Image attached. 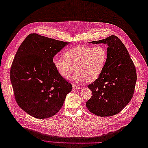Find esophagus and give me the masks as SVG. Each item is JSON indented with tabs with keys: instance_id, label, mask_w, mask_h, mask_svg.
Here are the masks:
<instances>
[{
	"instance_id": "1",
	"label": "esophagus",
	"mask_w": 148,
	"mask_h": 148,
	"mask_svg": "<svg viewBox=\"0 0 148 148\" xmlns=\"http://www.w3.org/2000/svg\"><path fill=\"white\" fill-rule=\"evenodd\" d=\"M72 86H73V89H80V86H79L77 85H75V84H73L72 85Z\"/></svg>"
}]
</instances>
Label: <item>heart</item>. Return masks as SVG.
Masks as SVG:
<instances>
[{
    "label": "heart",
    "instance_id": "1",
    "mask_svg": "<svg viewBox=\"0 0 148 148\" xmlns=\"http://www.w3.org/2000/svg\"><path fill=\"white\" fill-rule=\"evenodd\" d=\"M64 58L55 56L53 64L55 70L64 79L70 78L71 75L75 82L87 80L95 81L101 75L107 58L106 48L102 45L77 46L64 53Z\"/></svg>",
    "mask_w": 148,
    "mask_h": 148
}]
</instances>
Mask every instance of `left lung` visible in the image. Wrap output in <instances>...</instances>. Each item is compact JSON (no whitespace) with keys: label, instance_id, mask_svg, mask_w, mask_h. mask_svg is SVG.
Returning a JSON list of instances; mask_svg holds the SVG:
<instances>
[{"label":"left lung","instance_id":"1","mask_svg":"<svg viewBox=\"0 0 148 148\" xmlns=\"http://www.w3.org/2000/svg\"><path fill=\"white\" fill-rule=\"evenodd\" d=\"M90 42L106 44L107 58L101 75L88 86L92 96L86 106L97 116H112L132 98L137 80L136 68L123 42L116 36Z\"/></svg>","mask_w":148,"mask_h":148}]
</instances>
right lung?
Masks as SVG:
<instances>
[{
  "instance_id": "obj_1",
  "label": "right lung",
  "mask_w": 148,
  "mask_h": 148,
  "mask_svg": "<svg viewBox=\"0 0 148 148\" xmlns=\"http://www.w3.org/2000/svg\"><path fill=\"white\" fill-rule=\"evenodd\" d=\"M68 42L29 34L18 48L10 68V82L19 106L30 116L47 119L62 107L71 84L55 70L53 58Z\"/></svg>"
}]
</instances>
